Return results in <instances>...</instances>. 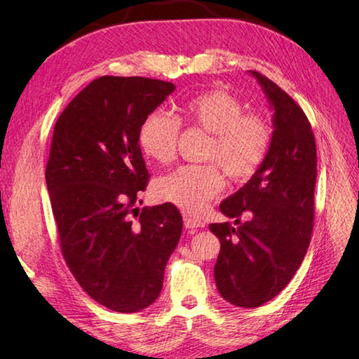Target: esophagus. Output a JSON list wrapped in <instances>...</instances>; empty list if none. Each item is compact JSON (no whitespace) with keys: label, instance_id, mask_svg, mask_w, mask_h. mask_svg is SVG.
I'll list each match as a JSON object with an SVG mask.
<instances>
[{"label":"esophagus","instance_id":"34e87169","mask_svg":"<svg viewBox=\"0 0 359 359\" xmlns=\"http://www.w3.org/2000/svg\"><path fill=\"white\" fill-rule=\"evenodd\" d=\"M185 226L188 230H197V228H202L203 222H201L199 219H194V217H185Z\"/></svg>","mask_w":359,"mask_h":359}]
</instances>
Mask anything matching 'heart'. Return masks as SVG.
Wrapping results in <instances>:
<instances>
[{
  "mask_svg": "<svg viewBox=\"0 0 359 359\" xmlns=\"http://www.w3.org/2000/svg\"><path fill=\"white\" fill-rule=\"evenodd\" d=\"M182 111L189 123L210 134L205 160H215L233 182L253 177L270 149L269 121L257 114H243L245 111L239 98L222 89L207 90L189 98ZM179 131L180 123L170 114L152 111L139 128L142 152L154 162H171ZM217 165L180 166L158 177L152 193L156 199L171 203L187 215H201L224 188V174Z\"/></svg>",
  "mask_w": 359,
  "mask_h": 359,
  "instance_id": "heart-1",
  "label": "heart"
}]
</instances>
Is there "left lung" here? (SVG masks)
<instances>
[{"mask_svg":"<svg viewBox=\"0 0 359 359\" xmlns=\"http://www.w3.org/2000/svg\"><path fill=\"white\" fill-rule=\"evenodd\" d=\"M250 74L273 109L270 149L253 177L220 203L234 225H210L220 241L219 293L245 309L271 301L301 266L313 231L316 185V143L307 116L276 83ZM242 214L249 216L245 223Z\"/></svg>","mask_w":359,"mask_h":359,"instance_id":"8db88e82","label":"left lung"}]
</instances>
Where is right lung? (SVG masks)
<instances>
[{
	"mask_svg": "<svg viewBox=\"0 0 359 359\" xmlns=\"http://www.w3.org/2000/svg\"><path fill=\"white\" fill-rule=\"evenodd\" d=\"M174 89L106 75L75 95L53 128L46 185L63 257L94 301L120 313L157 299L182 234L174 205L134 208L149 179L139 128Z\"/></svg>",
	"mask_w": 359,
	"mask_h": 359,
	"instance_id": "1",
	"label": "right lung"
}]
</instances>
